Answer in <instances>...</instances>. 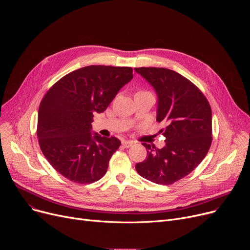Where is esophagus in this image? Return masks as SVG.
<instances>
[{"instance_id": "esophagus-1", "label": "esophagus", "mask_w": 250, "mask_h": 250, "mask_svg": "<svg viewBox=\"0 0 250 250\" xmlns=\"http://www.w3.org/2000/svg\"><path fill=\"white\" fill-rule=\"evenodd\" d=\"M122 145H123V146H124V147L128 148V147H130L131 146H133V145H134V141H132V140H125V139H124V140L122 141Z\"/></svg>"}]
</instances>
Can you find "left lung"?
<instances>
[{
  "label": "left lung",
  "mask_w": 250,
  "mask_h": 250,
  "mask_svg": "<svg viewBox=\"0 0 250 250\" xmlns=\"http://www.w3.org/2000/svg\"><path fill=\"white\" fill-rule=\"evenodd\" d=\"M158 96L157 118L166 145L142 144L147 158L135 165L137 173L161 185H171L190 174L206 157L212 140L211 110L202 91L190 80L167 68L139 67Z\"/></svg>",
  "instance_id": "1"
}]
</instances>
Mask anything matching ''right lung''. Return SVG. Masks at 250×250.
I'll return each mask as SVG.
<instances>
[{"label":"right lung","mask_w":250,"mask_h":250,"mask_svg":"<svg viewBox=\"0 0 250 250\" xmlns=\"http://www.w3.org/2000/svg\"><path fill=\"white\" fill-rule=\"evenodd\" d=\"M132 77L131 67L91 65L65 75L45 93L39 109V144L68 180L90 184L105 174L121 141L92 135L91 124L94 114L104 112Z\"/></svg>","instance_id":"1"}]
</instances>
